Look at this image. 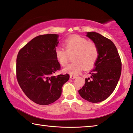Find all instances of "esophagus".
Wrapping results in <instances>:
<instances>
[{
	"label": "esophagus",
	"mask_w": 133,
	"mask_h": 133,
	"mask_svg": "<svg viewBox=\"0 0 133 133\" xmlns=\"http://www.w3.org/2000/svg\"><path fill=\"white\" fill-rule=\"evenodd\" d=\"M76 76H75V75H70V78L71 79H75L76 78Z\"/></svg>",
	"instance_id": "esophagus-1"
}]
</instances>
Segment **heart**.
Wrapping results in <instances>:
<instances>
[{"mask_svg": "<svg viewBox=\"0 0 133 133\" xmlns=\"http://www.w3.org/2000/svg\"><path fill=\"white\" fill-rule=\"evenodd\" d=\"M63 48L57 47L55 49V57L62 66H66L69 63V55L74 53L72 59L74 61L64 71L72 75H76L83 69H88L94 66L99 54L97 45L90 42L85 37L73 36L63 43Z\"/></svg>", "mask_w": 133, "mask_h": 133, "instance_id": "b5f03b06", "label": "heart"}]
</instances>
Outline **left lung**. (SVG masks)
I'll return each instance as SVG.
<instances>
[{
    "label": "left lung",
    "mask_w": 133,
    "mask_h": 133,
    "mask_svg": "<svg viewBox=\"0 0 133 133\" xmlns=\"http://www.w3.org/2000/svg\"><path fill=\"white\" fill-rule=\"evenodd\" d=\"M87 36L97 45L99 54L95 68L78 91L82 97L91 103L104 101L117 85L121 73V60L112 41L98 33L88 32Z\"/></svg>",
    "instance_id": "obj_1"
}]
</instances>
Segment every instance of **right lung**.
I'll list each match as a JSON object with an SVG mask.
<instances>
[{"instance_id": "right-lung-1", "label": "right lung", "mask_w": 133, "mask_h": 133, "mask_svg": "<svg viewBox=\"0 0 133 133\" xmlns=\"http://www.w3.org/2000/svg\"><path fill=\"white\" fill-rule=\"evenodd\" d=\"M58 35H39L19 51L16 75L21 90L36 103L48 105L60 98L61 88L69 75H54L61 69L55 57Z\"/></svg>"}]
</instances>
